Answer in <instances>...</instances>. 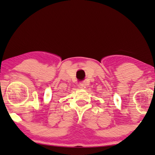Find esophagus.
Wrapping results in <instances>:
<instances>
[{"mask_svg":"<svg viewBox=\"0 0 155 155\" xmlns=\"http://www.w3.org/2000/svg\"><path fill=\"white\" fill-rule=\"evenodd\" d=\"M78 87H79L80 89H85V83H84L83 81L78 83Z\"/></svg>","mask_w":155,"mask_h":155,"instance_id":"esophagus-1","label":"esophagus"}]
</instances>
